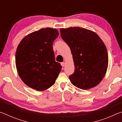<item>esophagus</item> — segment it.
I'll list each match as a JSON object with an SVG mask.
<instances>
[{
	"label": "esophagus",
	"mask_w": 122,
	"mask_h": 122,
	"mask_svg": "<svg viewBox=\"0 0 122 122\" xmlns=\"http://www.w3.org/2000/svg\"><path fill=\"white\" fill-rule=\"evenodd\" d=\"M61 65L62 66V67H65V63L64 62H61Z\"/></svg>",
	"instance_id": "esophagus-1"
}]
</instances>
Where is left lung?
I'll use <instances>...</instances> for the list:
<instances>
[{"label": "left lung", "mask_w": 122, "mask_h": 122, "mask_svg": "<svg viewBox=\"0 0 122 122\" xmlns=\"http://www.w3.org/2000/svg\"><path fill=\"white\" fill-rule=\"evenodd\" d=\"M60 32L73 55L75 71L69 76L71 83L84 90L98 85L108 66L104 42L96 33L80 27L61 28Z\"/></svg>", "instance_id": "1"}]
</instances>
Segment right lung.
<instances>
[{"instance_id":"right-lung-1","label":"right lung","mask_w":122,"mask_h":122,"mask_svg":"<svg viewBox=\"0 0 122 122\" xmlns=\"http://www.w3.org/2000/svg\"><path fill=\"white\" fill-rule=\"evenodd\" d=\"M59 36L56 29L41 28L20 41L15 65L22 81L30 88L44 91L55 83L62 66L55 61L53 44Z\"/></svg>"}]
</instances>
